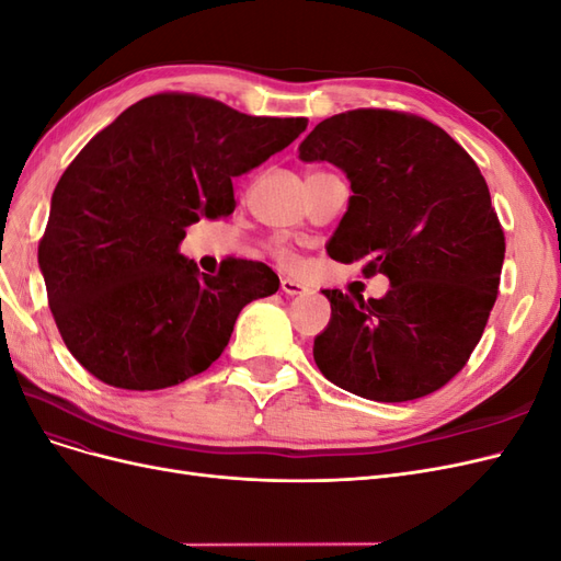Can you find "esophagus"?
<instances>
[{"label": "esophagus", "instance_id": "34e87169", "mask_svg": "<svg viewBox=\"0 0 561 561\" xmlns=\"http://www.w3.org/2000/svg\"><path fill=\"white\" fill-rule=\"evenodd\" d=\"M280 290H283L287 297H299V295L307 293V285L295 280V278H283V280H280Z\"/></svg>", "mask_w": 561, "mask_h": 561}]
</instances>
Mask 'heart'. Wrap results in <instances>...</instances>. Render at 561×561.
Wrapping results in <instances>:
<instances>
[{
	"mask_svg": "<svg viewBox=\"0 0 561 561\" xmlns=\"http://www.w3.org/2000/svg\"><path fill=\"white\" fill-rule=\"evenodd\" d=\"M280 260H287V254H285V252H280Z\"/></svg>",
	"mask_w": 561,
	"mask_h": 561,
	"instance_id": "heart-1",
	"label": "heart"
}]
</instances>
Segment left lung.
Here are the masks:
<instances>
[{
	"instance_id": "left-lung-1",
	"label": "left lung",
	"mask_w": 561,
	"mask_h": 561,
	"mask_svg": "<svg viewBox=\"0 0 561 561\" xmlns=\"http://www.w3.org/2000/svg\"><path fill=\"white\" fill-rule=\"evenodd\" d=\"M301 161L342 168L353 196L328 243L336 262L367 260L381 299L322 290L332 318L313 342L318 369L367 400L407 402L451 381L499 295L505 236L468 151L416 114L351 110L320 122Z\"/></svg>"
}]
</instances>
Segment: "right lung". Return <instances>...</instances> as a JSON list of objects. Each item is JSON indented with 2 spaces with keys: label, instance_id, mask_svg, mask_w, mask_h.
<instances>
[{
  "label": "right lung",
  "instance_id": "add662e5",
  "mask_svg": "<svg viewBox=\"0 0 561 561\" xmlns=\"http://www.w3.org/2000/svg\"><path fill=\"white\" fill-rule=\"evenodd\" d=\"M307 124L159 93L79 151L50 198L39 268L58 332L83 369L114 388L159 390L222 355L241 309L280 280L252 260L201 274L180 254L184 229L231 215V180Z\"/></svg>",
  "mask_w": 561,
  "mask_h": 561
}]
</instances>
